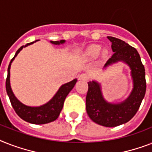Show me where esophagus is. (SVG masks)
I'll list each match as a JSON object with an SVG mask.
<instances>
[{
    "label": "esophagus",
    "mask_w": 152,
    "mask_h": 152,
    "mask_svg": "<svg viewBox=\"0 0 152 152\" xmlns=\"http://www.w3.org/2000/svg\"><path fill=\"white\" fill-rule=\"evenodd\" d=\"M79 80H84V81H87L89 80V76L85 73L80 74L79 76Z\"/></svg>",
    "instance_id": "1"
}]
</instances>
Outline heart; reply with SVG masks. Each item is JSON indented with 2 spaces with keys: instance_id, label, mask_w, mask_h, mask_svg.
Segmentation results:
<instances>
[{
  "instance_id": "b5f03b06",
  "label": "heart",
  "mask_w": 152,
  "mask_h": 152,
  "mask_svg": "<svg viewBox=\"0 0 152 152\" xmlns=\"http://www.w3.org/2000/svg\"><path fill=\"white\" fill-rule=\"evenodd\" d=\"M101 51H102V47L97 44H93V45L89 46L85 50L83 53V58L87 59L96 58L101 54ZM103 54H105V52L104 51Z\"/></svg>"
}]
</instances>
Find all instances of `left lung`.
Returning <instances> with one entry per match:
<instances>
[{
	"label": "left lung",
	"mask_w": 152,
	"mask_h": 152,
	"mask_svg": "<svg viewBox=\"0 0 152 152\" xmlns=\"http://www.w3.org/2000/svg\"><path fill=\"white\" fill-rule=\"evenodd\" d=\"M112 43V58L108 59L104 69L119 61L126 64L130 69L133 89L127 98L123 102L112 103L103 96L101 83L92 80L88 82L86 97V109L88 116L94 123L106 127H114L127 123L135 115L145 95V69L137 50L125 41L108 37Z\"/></svg>",
	"instance_id": "1"
}]
</instances>
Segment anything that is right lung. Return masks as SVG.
Here are the masks:
<instances>
[{"label": "right lung", "instance_id": "1", "mask_svg": "<svg viewBox=\"0 0 152 152\" xmlns=\"http://www.w3.org/2000/svg\"><path fill=\"white\" fill-rule=\"evenodd\" d=\"M39 40H35V41L26 44L25 46H22L17 51L14 58L11 60L10 64L8 68V76L6 79V91L9 97L10 102L12 104V107L15 109V112L17 113L18 116L23 120L26 121L29 123L33 124H45V123H49L50 122L56 120L58 117L60 115L61 109L63 108L64 102H65V97H67L70 91H72L75 84L77 82V79H74L73 80L70 82L61 85L58 91H57L56 94L53 96L51 99L48 102L45 104H42L40 106H29L26 104H23L19 101V100L15 97V95L13 93V91L11 87V83H10V69H11V65L12 61H14L15 57L18 55V54L23 50V48L31 45L33 43H36ZM50 43L55 45H60L65 43V40H61L59 41H52L50 40Z\"/></svg>", "mask_w": 152, "mask_h": 152}]
</instances>
